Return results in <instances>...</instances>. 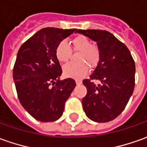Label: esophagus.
Returning a JSON list of instances; mask_svg holds the SVG:
<instances>
[{
	"instance_id": "esophagus-1",
	"label": "esophagus",
	"mask_w": 147,
	"mask_h": 147,
	"mask_svg": "<svg viewBox=\"0 0 147 147\" xmlns=\"http://www.w3.org/2000/svg\"><path fill=\"white\" fill-rule=\"evenodd\" d=\"M76 84H82V81L80 80H76Z\"/></svg>"
}]
</instances>
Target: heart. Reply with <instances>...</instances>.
Returning <instances> with one entry per match:
<instances>
[{"mask_svg":"<svg viewBox=\"0 0 147 147\" xmlns=\"http://www.w3.org/2000/svg\"><path fill=\"white\" fill-rule=\"evenodd\" d=\"M72 47L75 51L79 52L77 61L79 63H69L63 67V74L67 77H83L88 72V64L90 67H93L100 59V49L96 45H92L87 37L80 35L72 40ZM71 55V49L67 42L61 41L57 45L55 49V56L60 63H66L69 60Z\"/></svg>","mask_w":147,"mask_h":147,"instance_id":"1","label":"heart"}]
</instances>
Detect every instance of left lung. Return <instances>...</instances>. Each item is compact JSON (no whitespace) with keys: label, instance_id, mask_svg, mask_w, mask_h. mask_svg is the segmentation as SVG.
Returning <instances> with one entry per match:
<instances>
[{"label":"left lung","instance_id":"left-lung-1","mask_svg":"<svg viewBox=\"0 0 147 147\" xmlns=\"http://www.w3.org/2000/svg\"><path fill=\"white\" fill-rule=\"evenodd\" d=\"M78 33L96 42L100 59L88 79L82 99L87 117L96 122L115 119L125 108L135 85V63L127 47L113 34L101 30H78ZM96 80L101 83L96 85Z\"/></svg>","mask_w":147,"mask_h":147}]
</instances>
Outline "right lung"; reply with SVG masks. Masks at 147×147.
<instances>
[{"mask_svg": "<svg viewBox=\"0 0 147 147\" xmlns=\"http://www.w3.org/2000/svg\"><path fill=\"white\" fill-rule=\"evenodd\" d=\"M77 30L43 28L21 46L13 76L19 101L38 121L58 120L76 87L71 78L59 80L62 68L55 56L57 45Z\"/></svg>", "mask_w": 147, "mask_h": 147, "instance_id": "obj_1", "label": "right lung"}]
</instances>
